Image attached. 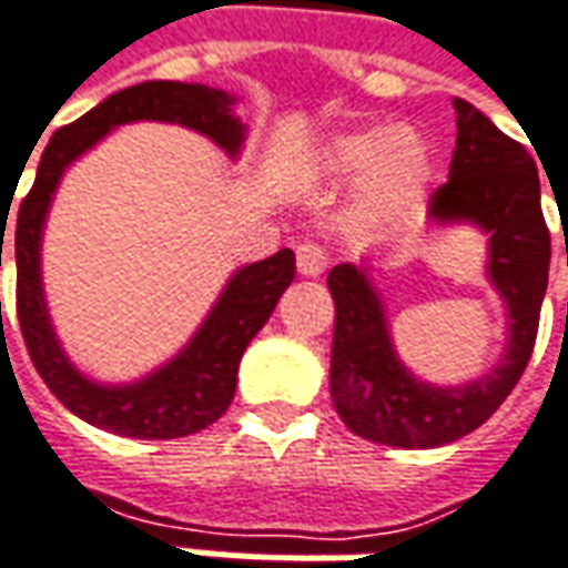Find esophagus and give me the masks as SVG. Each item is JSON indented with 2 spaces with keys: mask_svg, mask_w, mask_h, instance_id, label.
I'll use <instances>...</instances> for the list:
<instances>
[{
  "mask_svg": "<svg viewBox=\"0 0 568 568\" xmlns=\"http://www.w3.org/2000/svg\"><path fill=\"white\" fill-rule=\"evenodd\" d=\"M295 264H298L301 276H320L326 270V252L314 242H304L295 252Z\"/></svg>",
  "mask_w": 568,
  "mask_h": 568,
  "instance_id": "esophagus-1",
  "label": "esophagus"
}]
</instances>
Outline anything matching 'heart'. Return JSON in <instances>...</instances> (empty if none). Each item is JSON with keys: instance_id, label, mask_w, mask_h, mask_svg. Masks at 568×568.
I'll return each mask as SVG.
<instances>
[{"instance_id": "b5f03b06", "label": "heart", "mask_w": 568, "mask_h": 568, "mask_svg": "<svg viewBox=\"0 0 568 568\" xmlns=\"http://www.w3.org/2000/svg\"><path fill=\"white\" fill-rule=\"evenodd\" d=\"M316 168L335 183L364 176L361 211L369 217H395L426 186L432 171L429 149L407 126H361L323 142Z\"/></svg>"}]
</instances>
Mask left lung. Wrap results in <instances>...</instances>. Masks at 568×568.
Segmentation results:
<instances>
[{"instance_id":"1","label":"left lung","mask_w":568,"mask_h":568,"mask_svg":"<svg viewBox=\"0 0 568 568\" xmlns=\"http://www.w3.org/2000/svg\"><path fill=\"white\" fill-rule=\"evenodd\" d=\"M457 149L447 183L432 192L429 214L442 223L473 220L491 233L488 276L510 311L504 361L469 385H429L395 357L382 301L354 264L329 270L335 301L329 392L354 435L392 447H442L478 429L526 373L538 338L550 270V230L541 214V180L523 142L500 133L478 108L454 99Z\"/></svg>"}]
</instances>
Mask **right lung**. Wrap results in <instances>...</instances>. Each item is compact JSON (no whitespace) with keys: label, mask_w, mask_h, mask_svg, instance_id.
Segmentation results:
<instances>
[{"label":"right lung","mask_w":568,"mask_h":568,"mask_svg":"<svg viewBox=\"0 0 568 568\" xmlns=\"http://www.w3.org/2000/svg\"><path fill=\"white\" fill-rule=\"evenodd\" d=\"M130 121H168L192 126L211 136L230 154L242 145V123L233 114L226 92L199 83L149 80L130 90L108 95L102 105L87 111L80 121L55 130L37 168V180L18 207L14 226V267H18V323L27 354L49 392L90 426L123 438H183L207 429L226 414L235 395L239 361L254 335L267 323L276 301L295 280V254L283 248L267 261L235 273L217 307L189 342V348L171 364L133 385H95L80 376L61 354L45 314L40 283V233L52 192L64 168L77 154L105 136L111 126ZM6 223V214H2ZM2 267V239H0Z\"/></svg>","instance_id":"add662e5"}]
</instances>
